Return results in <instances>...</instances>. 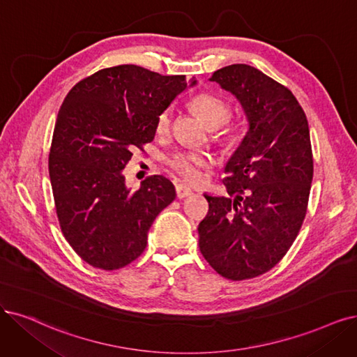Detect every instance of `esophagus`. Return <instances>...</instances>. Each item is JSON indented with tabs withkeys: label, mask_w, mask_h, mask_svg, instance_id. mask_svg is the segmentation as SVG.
<instances>
[{
	"label": "esophagus",
	"mask_w": 357,
	"mask_h": 357,
	"mask_svg": "<svg viewBox=\"0 0 357 357\" xmlns=\"http://www.w3.org/2000/svg\"><path fill=\"white\" fill-rule=\"evenodd\" d=\"M191 194H192V191H191L188 187L182 185V183H178V185H176V195H178V199H185V197H190Z\"/></svg>",
	"instance_id": "34e87169"
}]
</instances>
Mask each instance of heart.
<instances>
[{"label":"heart","mask_w":357,"mask_h":357,"mask_svg":"<svg viewBox=\"0 0 357 357\" xmlns=\"http://www.w3.org/2000/svg\"><path fill=\"white\" fill-rule=\"evenodd\" d=\"M192 109L203 121L212 128L225 123L231 116L229 105L210 94H200L192 100ZM170 125V110H165L157 117V132L165 134ZM213 163V158L207 153L181 151L170 157L169 165L176 174L190 183H199L204 179V169Z\"/></svg>","instance_id":"b5f03b06"}]
</instances>
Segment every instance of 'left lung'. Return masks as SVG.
<instances>
[{
    "mask_svg": "<svg viewBox=\"0 0 357 357\" xmlns=\"http://www.w3.org/2000/svg\"><path fill=\"white\" fill-rule=\"evenodd\" d=\"M210 81L238 100L248 129L225 166L229 197L204 195L199 245L219 275L243 281L271 271L305 220L313 178L309 125L293 92L252 66H227Z\"/></svg>",
    "mask_w": 357,
    "mask_h": 357,
    "instance_id": "left-lung-1",
    "label": "left lung"
}]
</instances>
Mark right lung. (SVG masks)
I'll return each mask as SVG.
<instances>
[{"label":"right lung","mask_w":357,"mask_h":357,"mask_svg":"<svg viewBox=\"0 0 357 357\" xmlns=\"http://www.w3.org/2000/svg\"><path fill=\"white\" fill-rule=\"evenodd\" d=\"M185 88L183 75L122 64L91 75L66 96L48 170L61 232L91 266L114 271L134 261L157 215L175 200L174 183L162 175L130 191L123 169L134 147L154 139L157 117Z\"/></svg>","instance_id":"obj_1"}]
</instances>
